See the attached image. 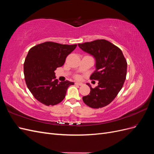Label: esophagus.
<instances>
[{"label":"esophagus","instance_id":"obj_1","mask_svg":"<svg viewBox=\"0 0 154 154\" xmlns=\"http://www.w3.org/2000/svg\"><path fill=\"white\" fill-rule=\"evenodd\" d=\"M75 85H79V86H81V85H83V83H80V82H76V83H75Z\"/></svg>","mask_w":154,"mask_h":154}]
</instances>
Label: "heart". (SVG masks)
Listing matches in <instances>:
<instances>
[{
    "label": "heart",
    "instance_id": "1",
    "mask_svg": "<svg viewBox=\"0 0 154 154\" xmlns=\"http://www.w3.org/2000/svg\"><path fill=\"white\" fill-rule=\"evenodd\" d=\"M76 78H78V76H76Z\"/></svg>",
    "mask_w": 154,
    "mask_h": 154
}]
</instances>
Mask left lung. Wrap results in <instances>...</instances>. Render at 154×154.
I'll return each mask as SVG.
<instances>
[{"mask_svg": "<svg viewBox=\"0 0 154 154\" xmlns=\"http://www.w3.org/2000/svg\"><path fill=\"white\" fill-rule=\"evenodd\" d=\"M78 46L94 57L96 70L90 79L99 82L94 88L87 83L91 91L82 97L83 101L91 108H102L110 104L122 88L127 76V60L122 50L106 40L78 44Z\"/></svg>", "mask_w": 154, "mask_h": 154, "instance_id": "obj_1", "label": "left lung"}]
</instances>
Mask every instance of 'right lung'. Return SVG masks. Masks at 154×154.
Here are the masks:
<instances>
[{"instance_id": "obj_1", "label": "right lung", "mask_w": 154, "mask_h": 154, "mask_svg": "<svg viewBox=\"0 0 154 154\" xmlns=\"http://www.w3.org/2000/svg\"><path fill=\"white\" fill-rule=\"evenodd\" d=\"M76 46L46 42L29 49L24 63L25 81L40 103L47 106L58 104L66 97L68 87L74 85L68 80L58 82L54 71L63 66Z\"/></svg>"}]
</instances>
